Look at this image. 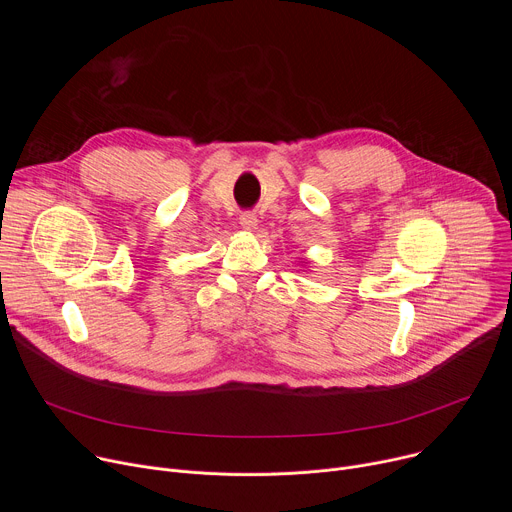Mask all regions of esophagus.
<instances>
[{
    "mask_svg": "<svg viewBox=\"0 0 512 512\" xmlns=\"http://www.w3.org/2000/svg\"><path fill=\"white\" fill-rule=\"evenodd\" d=\"M239 221H241V227H243V229H255V225L259 223V221H257V214H255L253 210L243 212Z\"/></svg>",
    "mask_w": 512,
    "mask_h": 512,
    "instance_id": "obj_1",
    "label": "esophagus"
}]
</instances>
